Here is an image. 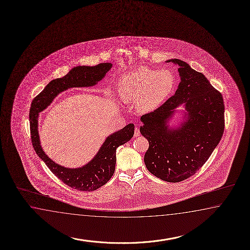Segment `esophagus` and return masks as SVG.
Returning <instances> with one entry per match:
<instances>
[{
  "label": "esophagus",
  "instance_id": "1",
  "mask_svg": "<svg viewBox=\"0 0 250 250\" xmlns=\"http://www.w3.org/2000/svg\"><path fill=\"white\" fill-rule=\"evenodd\" d=\"M139 135H140V130H139V128H134V134H133V136H134V137H138Z\"/></svg>",
  "mask_w": 250,
  "mask_h": 250
}]
</instances>
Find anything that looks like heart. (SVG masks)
<instances>
[{
    "label": "heart",
    "instance_id": "obj_1",
    "mask_svg": "<svg viewBox=\"0 0 250 250\" xmlns=\"http://www.w3.org/2000/svg\"><path fill=\"white\" fill-rule=\"evenodd\" d=\"M172 72H158L147 66H139L125 73L120 80L118 94L124 102L135 101V108L145 114L155 110L176 88Z\"/></svg>",
    "mask_w": 250,
    "mask_h": 250
}]
</instances>
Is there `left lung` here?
Masks as SVG:
<instances>
[{"label":"left lung","instance_id":"8db88e82","mask_svg":"<svg viewBox=\"0 0 250 250\" xmlns=\"http://www.w3.org/2000/svg\"><path fill=\"white\" fill-rule=\"evenodd\" d=\"M180 83L174 96L153 112L141 117L140 132L149 142L145 166L152 175L177 183L199 170L219 145L224 131L222 96L202 72L179 59ZM183 105L184 121L170 128L169 120Z\"/></svg>","mask_w":250,"mask_h":250}]
</instances>
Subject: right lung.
<instances>
[{"label":"right lung","instance_id":"add662e5","mask_svg":"<svg viewBox=\"0 0 250 250\" xmlns=\"http://www.w3.org/2000/svg\"><path fill=\"white\" fill-rule=\"evenodd\" d=\"M112 63L103 62L96 66H76L63 77L55 79L47 84L31 103L29 110L30 133L34 150L52 172L67 186L80 191H94L111 178L116 168V151L120 145L130 141L134 133V125L129 124L105 138L98 153L86 165L76 168L61 166L44 153L40 145L39 115L53 102L56 96L71 88L92 87L105 77Z\"/></svg>","mask_w":250,"mask_h":250}]
</instances>
